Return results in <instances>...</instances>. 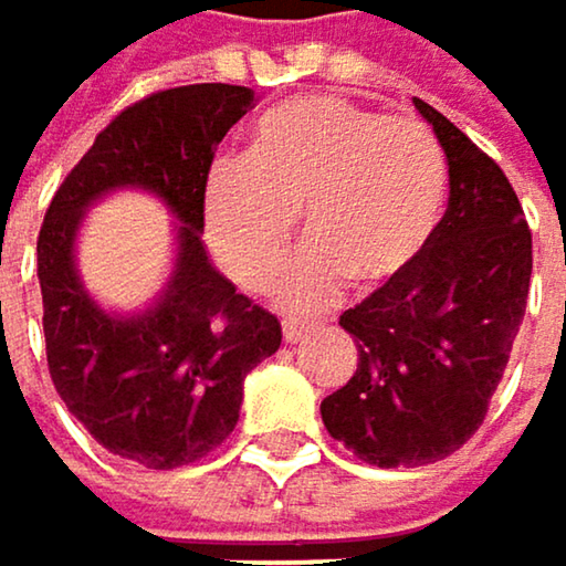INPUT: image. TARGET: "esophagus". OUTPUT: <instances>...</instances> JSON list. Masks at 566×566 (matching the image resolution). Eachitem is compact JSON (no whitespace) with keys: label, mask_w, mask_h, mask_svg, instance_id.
Masks as SVG:
<instances>
[{"label":"esophagus","mask_w":566,"mask_h":566,"mask_svg":"<svg viewBox=\"0 0 566 566\" xmlns=\"http://www.w3.org/2000/svg\"><path fill=\"white\" fill-rule=\"evenodd\" d=\"M281 332H285V342H302L312 328L305 325V322H298V318H285V322H281Z\"/></svg>","instance_id":"34e87169"}]
</instances>
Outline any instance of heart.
Masks as SVG:
<instances>
[{
	"mask_svg": "<svg viewBox=\"0 0 566 566\" xmlns=\"http://www.w3.org/2000/svg\"><path fill=\"white\" fill-rule=\"evenodd\" d=\"M448 198L434 132L335 95H302L264 112L241 161L205 181V231L238 285L261 292L277 274L298 214L308 244L277 281L295 312L328 308L361 277L378 285L418 261Z\"/></svg>",
	"mask_w": 566,
	"mask_h": 566,
	"instance_id": "1",
	"label": "heart"
}]
</instances>
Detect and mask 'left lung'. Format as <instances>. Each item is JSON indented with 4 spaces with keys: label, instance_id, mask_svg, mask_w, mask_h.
Instances as JSON below:
<instances>
[{
    "label": "left lung",
    "instance_id": "left-lung-1",
    "mask_svg": "<svg viewBox=\"0 0 566 566\" xmlns=\"http://www.w3.org/2000/svg\"><path fill=\"white\" fill-rule=\"evenodd\" d=\"M448 155V211L411 268L342 315L358 371L322 401L335 441L375 468L454 454L497 391L531 292V228L501 165L415 98Z\"/></svg>",
    "mask_w": 566,
    "mask_h": 566
}]
</instances>
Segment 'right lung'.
<instances>
[{
	"label": "right lung",
	"instance_id": "1",
	"mask_svg": "<svg viewBox=\"0 0 566 566\" xmlns=\"http://www.w3.org/2000/svg\"><path fill=\"white\" fill-rule=\"evenodd\" d=\"M251 105V88L224 82L178 85L128 105L65 175L39 231L52 385L105 451L151 471L214 451L238 424L244 375L281 345V322L238 295L201 244L214 148ZM115 187H145L179 218L176 271L138 316L95 306L74 268L84 208Z\"/></svg>",
	"mask_w": 566,
	"mask_h": 566
}]
</instances>
